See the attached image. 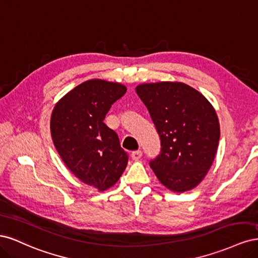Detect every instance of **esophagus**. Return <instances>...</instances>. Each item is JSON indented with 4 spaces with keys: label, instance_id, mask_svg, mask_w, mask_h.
Instances as JSON below:
<instances>
[{
    "label": "esophagus",
    "instance_id": "esophagus-1",
    "mask_svg": "<svg viewBox=\"0 0 258 258\" xmlns=\"http://www.w3.org/2000/svg\"><path fill=\"white\" fill-rule=\"evenodd\" d=\"M142 151L141 150H138V151H134L131 153V158L134 160H139L140 158L142 157Z\"/></svg>",
    "mask_w": 258,
    "mask_h": 258
}]
</instances>
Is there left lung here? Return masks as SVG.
Listing matches in <instances>:
<instances>
[{
    "mask_svg": "<svg viewBox=\"0 0 258 258\" xmlns=\"http://www.w3.org/2000/svg\"><path fill=\"white\" fill-rule=\"evenodd\" d=\"M136 91L160 138V154L150 161L154 173L176 192L196 187L212 166L220 141L213 106L183 83L142 84Z\"/></svg>",
    "mask_w": 258,
    "mask_h": 258,
    "instance_id": "1",
    "label": "left lung"
}]
</instances>
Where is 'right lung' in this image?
<instances>
[{"label":"right lung","mask_w":258,"mask_h":258,"mask_svg":"<svg viewBox=\"0 0 258 258\" xmlns=\"http://www.w3.org/2000/svg\"><path fill=\"white\" fill-rule=\"evenodd\" d=\"M126 91L118 83L87 81L68 92L51 114V137L60 157L76 177L99 190L118 181L128 163L118 136L103 122Z\"/></svg>","instance_id":"obj_1"}]
</instances>
